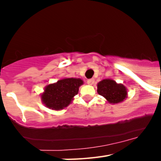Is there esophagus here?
<instances>
[{"label": "esophagus", "mask_w": 161, "mask_h": 161, "mask_svg": "<svg viewBox=\"0 0 161 161\" xmlns=\"http://www.w3.org/2000/svg\"><path fill=\"white\" fill-rule=\"evenodd\" d=\"M87 83L89 84V85H93V84L94 83V79H93V78H91V79H88Z\"/></svg>", "instance_id": "34e87169"}]
</instances>
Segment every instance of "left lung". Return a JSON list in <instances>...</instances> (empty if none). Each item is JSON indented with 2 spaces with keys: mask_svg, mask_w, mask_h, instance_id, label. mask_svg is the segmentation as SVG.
Wrapping results in <instances>:
<instances>
[{
  "mask_svg": "<svg viewBox=\"0 0 161 161\" xmlns=\"http://www.w3.org/2000/svg\"><path fill=\"white\" fill-rule=\"evenodd\" d=\"M97 93L103 96L109 103L117 104L126 97V89L124 85L117 84L109 79L103 80L97 84Z\"/></svg>",
  "mask_w": 161,
  "mask_h": 161,
  "instance_id": "1",
  "label": "left lung"
}]
</instances>
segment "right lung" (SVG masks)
Instances as JSON below:
<instances>
[{
	"label": "right lung",
	"instance_id": "obj_1",
	"mask_svg": "<svg viewBox=\"0 0 161 161\" xmlns=\"http://www.w3.org/2000/svg\"><path fill=\"white\" fill-rule=\"evenodd\" d=\"M82 80L66 78L57 83L47 85L42 94V101L47 107L52 109H62L71 103L72 97L77 94Z\"/></svg>",
	"mask_w": 161,
	"mask_h": 161
}]
</instances>
